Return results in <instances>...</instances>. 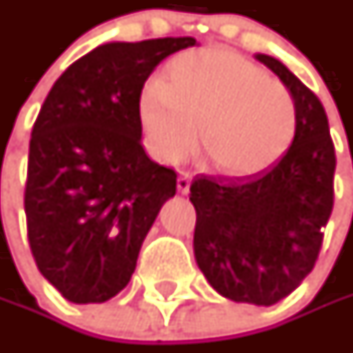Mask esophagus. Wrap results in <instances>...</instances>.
<instances>
[{"label":"esophagus","mask_w":353,"mask_h":353,"mask_svg":"<svg viewBox=\"0 0 353 353\" xmlns=\"http://www.w3.org/2000/svg\"><path fill=\"white\" fill-rule=\"evenodd\" d=\"M176 188H179V192L181 194H186L188 190H190V176L183 172L181 176H179V181H176Z\"/></svg>","instance_id":"34e87169"}]
</instances>
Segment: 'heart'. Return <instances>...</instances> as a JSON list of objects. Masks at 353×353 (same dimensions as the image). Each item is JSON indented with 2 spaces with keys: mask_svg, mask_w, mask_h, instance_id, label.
I'll use <instances>...</instances> for the list:
<instances>
[{
  "mask_svg": "<svg viewBox=\"0 0 353 353\" xmlns=\"http://www.w3.org/2000/svg\"><path fill=\"white\" fill-rule=\"evenodd\" d=\"M139 123L149 153L179 163L200 147L210 167L248 176L273 165L296 129L291 90L263 68L222 48L172 59L165 78H151L139 96Z\"/></svg>",
  "mask_w": 353,
  "mask_h": 353,
  "instance_id": "1",
  "label": "heart"
}]
</instances>
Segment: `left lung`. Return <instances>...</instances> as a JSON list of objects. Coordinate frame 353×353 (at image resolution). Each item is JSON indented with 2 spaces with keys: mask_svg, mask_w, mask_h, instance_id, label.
<instances>
[{
  "mask_svg": "<svg viewBox=\"0 0 353 353\" xmlns=\"http://www.w3.org/2000/svg\"><path fill=\"white\" fill-rule=\"evenodd\" d=\"M291 90L296 129L287 153L257 174L190 184L194 257L214 291L234 303L271 306L312 271L334 206L336 153L314 92L269 54H255Z\"/></svg>",
  "mask_w": 353,
  "mask_h": 353,
  "instance_id": "obj_1",
  "label": "left lung"
}]
</instances>
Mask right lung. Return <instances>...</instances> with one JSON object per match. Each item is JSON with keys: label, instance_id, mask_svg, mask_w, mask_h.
Segmentation results:
<instances>
[{"label": "right lung", "instance_id": "add662e5", "mask_svg": "<svg viewBox=\"0 0 353 353\" xmlns=\"http://www.w3.org/2000/svg\"><path fill=\"white\" fill-rule=\"evenodd\" d=\"M192 37L105 43L72 62L41 105L29 143L27 236L43 277L76 305L125 289L176 172L141 145L139 96Z\"/></svg>", "mask_w": 353, "mask_h": 353}]
</instances>
